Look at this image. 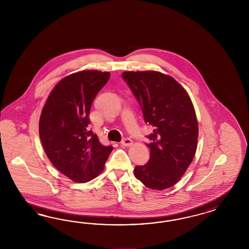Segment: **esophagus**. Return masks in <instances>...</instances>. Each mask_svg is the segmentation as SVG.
Here are the masks:
<instances>
[{
	"instance_id": "obj_1",
	"label": "esophagus",
	"mask_w": 249,
	"mask_h": 249,
	"mask_svg": "<svg viewBox=\"0 0 249 249\" xmlns=\"http://www.w3.org/2000/svg\"><path fill=\"white\" fill-rule=\"evenodd\" d=\"M121 145H122V146H125V147H128V146L132 145V141H131L129 138H126V139H124V140L121 142Z\"/></svg>"
}]
</instances>
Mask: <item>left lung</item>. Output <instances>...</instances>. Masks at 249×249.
I'll return each mask as SVG.
<instances>
[{
	"label": "left lung",
	"mask_w": 249,
	"mask_h": 249,
	"mask_svg": "<svg viewBox=\"0 0 249 249\" xmlns=\"http://www.w3.org/2000/svg\"><path fill=\"white\" fill-rule=\"evenodd\" d=\"M128 84L142 107L144 121L153 127L147 136L151 157L136 166L134 175L148 188L164 190L180 180L196 154L198 123L187 92L170 75L157 71H126Z\"/></svg>",
	"instance_id": "1"
}]
</instances>
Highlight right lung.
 <instances>
[{
	"instance_id": "right-lung-1",
	"label": "right lung",
	"mask_w": 249,
	"mask_h": 249,
	"mask_svg": "<svg viewBox=\"0 0 249 249\" xmlns=\"http://www.w3.org/2000/svg\"><path fill=\"white\" fill-rule=\"evenodd\" d=\"M109 72L85 70L63 78L43 107L39 134L50 161L72 181L86 182L100 174L111 145L100 143L89 128L91 105Z\"/></svg>"
}]
</instances>
